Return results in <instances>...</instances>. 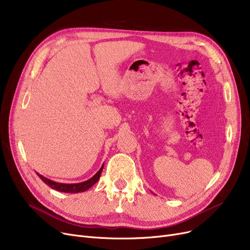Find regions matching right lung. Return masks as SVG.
I'll use <instances>...</instances> for the list:
<instances>
[{
	"mask_svg": "<svg viewBox=\"0 0 250 250\" xmlns=\"http://www.w3.org/2000/svg\"><path fill=\"white\" fill-rule=\"evenodd\" d=\"M103 166L104 164H102V166L100 167V169L96 172V174H94L91 178H89L86 181L83 182H79V183H61V182H57L54 180H50L46 177H44L43 175L37 173V175L39 176L45 185H47L48 187H50L51 188H54L58 191L61 192H67V193H77V192H83L86 191L87 189H89L91 187H93L95 183L98 181L101 172L103 170Z\"/></svg>",
	"mask_w": 250,
	"mask_h": 250,
	"instance_id": "obj_1",
	"label": "right lung"
}]
</instances>
